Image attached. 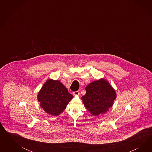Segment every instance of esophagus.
<instances>
[{
	"mask_svg": "<svg viewBox=\"0 0 152 152\" xmlns=\"http://www.w3.org/2000/svg\"><path fill=\"white\" fill-rule=\"evenodd\" d=\"M80 94V92L78 91H75L74 92V95H78Z\"/></svg>",
	"mask_w": 152,
	"mask_h": 152,
	"instance_id": "esophagus-1",
	"label": "esophagus"
}]
</instances>
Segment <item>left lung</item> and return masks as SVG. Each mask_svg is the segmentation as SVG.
<instances>
[{"label":"left lung","instance_id":"obj_1","mask_svg":"<svg viewBox=\"0 0 152 152\" xmlns=\"http://www.w3.org/2000/svg\"><path fill=\"white\" fill-rule=\"evenodd\" d=\"M85 90L86 94L81 99L86 108L94 116L107 112L116 97L115 90L104 78L90 83Z\"/></svg>","mask_w":152,"mask_h":152}]
</instances>
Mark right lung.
<instances>
[{"label":"right lung","instance_id":"1","mask_svg":"<svg viewBox=\"0 0 152 152\" xmlns=\"http://www.w3.org/2000/svg\"><path fill=\"white\" fill-rule=\"evenodd\" d=\"M73 97L60 81L48 79L38 92L37 99L47 114L58 116L66 108Z\"/></svg>","mask_w":152,"mask_h":152}]
</instances>
